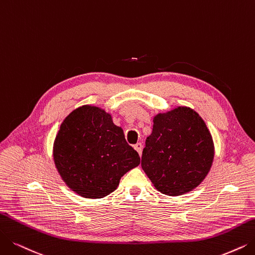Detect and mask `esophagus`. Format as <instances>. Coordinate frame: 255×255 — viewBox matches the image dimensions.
Instances as JSON below:
<instances>
[{"mask_svg":"<svg viewBox=\"0 0 255 255\" xmlns=\"http://www.w3.org/2000/svg\"><path fill=\"white\" fill-rule=\"evenodd\" d=\"M134 148L138 151V154L141 156V154H142V148H143V145H142V143H137V144H135V146H134Z\"/></svg>","mask_w":255,"mask_h":255,"instance_id":"esophagus-1","label":"esophagus"}]
</instances>
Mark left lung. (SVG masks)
Returning a JSON list of instances; mask_svg holds the SVG:
<instances>
[{
	"label": "left lung",
	"mask_w": 255,
	"mask_h": 255,
	"mask_svg": "<svg viewBox=\"0 0 255 255\" xmlns=\"http://www.w3.org/2000/svg\"><path fill=\"white\" fill-rule=\"evenodd\" d=\"M141 166L154 186L167 196L195 189L205 179L215 156L213 141L196 111L178 107L154 117Z\"/></svg>",
	"instance_id": "1"
}]
</instances>
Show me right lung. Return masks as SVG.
Masks as SVG:
<instances>
[{
	"label": "right lung",
	"instance_id": "right-lung-1",
	"mask_svg": "<svg viewBox=\"0 0 255 255\" xmlns=\"http://www.w3.org/2000/svg\"><path fill=\"white\" fill-rule=\"evenodd\" d=\"M53 157L66 184L89 199L113 192L126 172L140 164L138 152L128 144L124 129L106 111L83 106L63 121Z\"/></svg>",
	"mask_w": 255,
	"mask_h": 255
}]
</instances>
